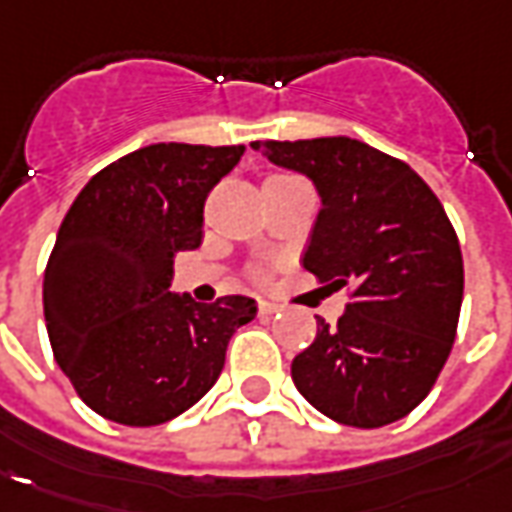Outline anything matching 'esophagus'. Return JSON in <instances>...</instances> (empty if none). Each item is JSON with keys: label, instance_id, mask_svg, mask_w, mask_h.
<instances>
[{"label": "esophagus", "instance_id": "obj_1", "mask_svg": "<svg viewBox=\"0 0 512 512\" xmlns=\"http://www.w3.org/2000/svg\"><path fill=\"white\" fill-rule=\"evenodd\" d=\"M278 309H281V306H278V303H273V301H259V317H273L278 312Z\"/></svg>", "mask_w": 512, "mask_h": 512}]
</instances>
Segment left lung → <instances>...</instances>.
<instances>
[{"label": "left lung", "instance_id": "left-lung-1", "mask_svg": "<svg viewBox=\"0 0 512 512\" xmlns=\"http://www.w3.org/2000/svg\"><path fill=\"white\" fill-rule=\"evenodd\" d=\"M320 192L303 267L348 303L337 326L292 359L315 410L359 429L410 415L438 382L457 337L463 253L438 195L404 161L348 136L253 142Z\"/></svg>", "mask_w": 512, "mask_h": 512}]
</instances>
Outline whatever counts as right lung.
Listing matches in <instances>:
<instances>
[{"instance_id": "obj_1", "label": "right lung", "mask_w": 512, "mask_h": 512, "mask_svg": "<svg viewBox=\"0 0 512 512\" xmlns=\"http://www.w3.org/2000/svg\"><path fill=\"white\" fill-rule=\"evenodd\" d=\"M245 144H150L100 169L66 211L44 270L52 354L91 410L158 426L209 393L256 301L172 295V259L203 242L209 192Z\"/></svg>"}]
</instances>
